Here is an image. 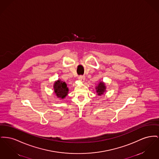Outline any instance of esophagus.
Masks as SVG:
<instances>
[{"label":"esophagus","mask_w":159,"mask_h":159,"mask_svg":"<svg viewBox=\"0 0 159 159\" xmlns=\"http://www.w3.org/2000/svg\"><path fill=\"white\" fill-rule=\"evenodd\" d=\"M79 80L82 81V82H84V79H85V77L84 75H80L79 77H78Z\"/></svg>","instance_id":"34e87169"}]
</instances>
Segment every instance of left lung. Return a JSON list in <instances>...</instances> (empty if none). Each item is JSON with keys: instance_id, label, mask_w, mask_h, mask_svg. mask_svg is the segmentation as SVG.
<instances>
[{"instance_id": "left-lung-1", "label": "left lung", "mask_w": 159, "mask_h": 159, "mask_svg": "<svg viewBox=\"0 0 159 159\" xmlns=\"http://www.w3.org/2000/svg\"><path fill=\"white\" fill-rule=\"evenodd\" d=\"M95 88L97 89V93H98V95H100L102 94H103L104 92L105 91L106 86L103 82H100Z\"/></svg>"}]
</instances>
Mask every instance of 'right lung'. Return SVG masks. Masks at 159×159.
Here are the masks:
<instances>
[{"label": "right lung", "mask_w": 159, "mask_h": 159, "mask_svg": "<svg viewBox=\"0 0 159 159\" xmlns=\"http://www.w3.org/2000/svg\"><path fill=\"white\" fill-rule=\"evenodd\" d=\"M54 92L58 98H64L68 94V89L66 84L61 80H57L54 84Z\"/></svg>", "instance_id": "obj_1"}]
</instances>
